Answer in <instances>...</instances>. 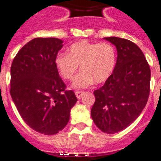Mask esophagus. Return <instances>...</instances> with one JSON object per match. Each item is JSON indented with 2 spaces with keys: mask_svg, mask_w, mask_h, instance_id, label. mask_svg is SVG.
I'll list each match as a JSON object with an SVG mask.
<instances>
[{
  "mask_svg": "<svg viewBox=\"0 0 161 161\" xmlns=\"http://www.w3.org/2000/svg\"><path fill=\"white\" fill-rule=\"evenodd\" d=\"M83 93H84V92H80V91H77V92H75L76 98H78V99H80V98L82 97V95H83Z\"/></svg>",
  "mask_w": 161,
  "mask_h": 161,
  "instance_id": "esophagus-1",
  "label": "esophagus"
}]
</instances>
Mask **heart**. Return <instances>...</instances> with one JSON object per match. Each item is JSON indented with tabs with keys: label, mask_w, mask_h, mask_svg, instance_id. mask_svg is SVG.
<instances>
[{
	"label": "heart",
	"mask_w": 161,
	"mask_h": 161,
	"mask_svg": "<svg viewBox=\"0 0 161 161\" xmlns=\"http://www.w3.org/2000/svg\"><path fill=\"white\" fill-rule=\"evenodd\" d=\"M117 63V52L109 43H92L81 40L69 47V54H58L55 60L63 79L71 80L80 65L73 86L85 88L92 84L105 82L111 75Z\"/></svg>",
	"instance_id": "heart-1"
}]
</instances>
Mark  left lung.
Returning a JSON list of instances; mask_svg holds the SVG:
<instances>
[{"label":"left lung","mask_w":161,"mask_h":161,"mask_svg":"<svg viewBox=\"0 0 161 161\" xmlns=\"http://www.w3.org/2000/svg\"><path fill=\"white\" fill-rule=\"evenodd\" d=\"M105 39L116 46L118 58L111 75L93 92L91 116L101 131L114 134L125 130L142 113L149 96L151 71L136 43L117 37Z\"/></svg>","instance_id":"1"}]
</instances>
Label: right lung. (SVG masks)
I'll use <instances>...</instances> for the list:
<instances>
[{
  "instance_id": "right-lung-1",
  "label": "right lung",
  "mask_w": 161,
  "mask_h": 161,
  "mask_svg": "<svg viewBox=\"0 0 161 161\" xmlns=\"http://www.w3.org/2000/svg\"><path fill=\"white\" fill-rule=\"evenodd\" d=\"M63 43L56 37L34 38L19 50L11 66L10 94L19 113L32 130L47 136L63 130L77 101L55 63Z\"/></svg>"
}]
</instances>
